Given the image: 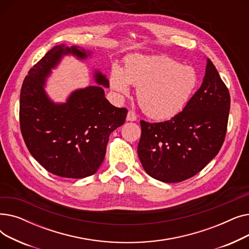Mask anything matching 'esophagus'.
Instances as JSON below:
<instances>
[{
	"label": "esophagus",
	"instance_id": "34e87169",
	"mask_svg": "<svg viewBox=\"0 0 249 249\" xmlns=\"http://www.w3.org/2000/svg\"><path fill=\"white\" fill-rule=\"evenodd\" d=\"M136 119H137V116H136L135 112H133V111L130 110V111L128 112V114H127L126 120H127V121H131V122H133V121H136Z\"/></svg>",
	"mask_w": 249,
	"mask_h": 249
}]
</instances>
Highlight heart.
Segmentation results:
<instances>
[{
  "instance_id": "1",
  "label": "heart",
  "mask_w": 249,
  "mask_h": 249,
  "mask_svg": "<svg viewBox=\"0 0 249 249\" xmlns=\"http://www.w3.org/2000/svg\"><path fill=\"white\" fill-rule=\"evenodd\" d=\"M110 87L126 96L137 87L140 108L154 120H167L184 110L199 86V73L191 65L160 55L129 56L121 69L113 65Z\"/></svg>"
}]
</instances>
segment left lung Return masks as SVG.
I'll return each mask as SVG.
<instances>
[{
	"instance_id": "8db88e82",
	"label": "left lung",
	"mask_w": 249,
	"mask_h": 249,
	"mask_svg": "<svg viewBox=\"0 0 249 249\" xmlns=\"http://www.w3.org/2000/svg\"><path fill=\"white\" fill-rule=\"evenodd\" d=\"M229 110V90L207 58L203 83L184 110L164 122L140 121L137 152L144 171L163 182L197 175L223 144Z\"/></svg>"
}]
</instances>
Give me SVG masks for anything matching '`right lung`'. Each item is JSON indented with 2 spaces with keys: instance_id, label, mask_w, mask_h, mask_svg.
<instances>
[{
  "instance_id": "obj_1",
  "label": "right lung",
  "mask_w": 249,
  "mask_h": 249,
  "mask_svg": "<svg viewBox=\"0 0 249 249\" xmlns=\"http://www.w3.org/2000/svg\"><path fill=\"white\" fill-rule=\"evenodd\" d=\"M69 53L85 59L90 52L78 46L56 45L26 75L20 94V128L31 155L47 172L83 178L98 171L110 134L124 124L128 111L113 106L101 86L76 89L67 103L52 102L43 88L45 78ZM94 76L99 85L109 87L100 71Z\"/></svg>"
}]
</instances>
